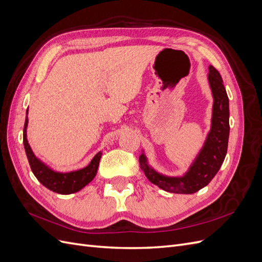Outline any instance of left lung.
<instances>
[{"mask_svg":"<svg viewBox=\"0 0 262 262\" xmlns=\"http://www.w3.org/2000/svg\"><path fill=\"white\" fill-rule=\"evenodd\" d=\"M209 84L213 96L211 129L200 152L184 176L170 177L150 167L144 153L140 155L141 169L152 184L165 191L191 194L207 186L216 175L227 153L229 137V102L219 71L209 67Z\"/></svg>","mask_w":262,"mask_h":262,"instance_id":"left-lung-1","label":"left lung"}]
</instances>
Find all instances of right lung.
<instances>
[{"instance_id": "obj_1", "label": "right lung", "mask_w": 262, "mask_h": 262, "mask_svg": "<svg viewBox=\"0 0 262 262\" xmlns=\"http://www.w3.org/2000/svg\"><path fill=\"white\" fill-rule=\"evenodd\" d=\"M28 109L26 112L25 125H24V133H23V142L25 152L28 158L30 168L33 170L35 177L41 182V184L48 188L53 192L60 194H71L80 191L86 185L95 178L97 173L99 161L101 157V152H98L94 156L91 163L84 168L62 172L53 170L48 165H46L42 161L34 154L31 149L28 140H27V125H28Z\"/></svg>"}]
</instances>
